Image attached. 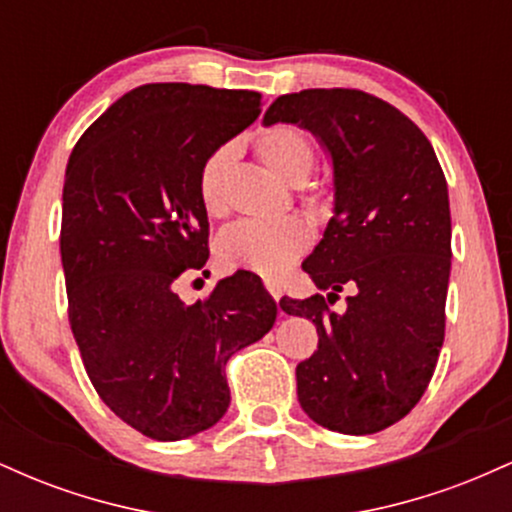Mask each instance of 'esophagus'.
Listing matches in <instances>:
<instances>
[{
    "mask_svg": "<svg viewBox=\"0 0 512 512\" xmlns=\"http://www.w3.org/2000/svg\"><path fill=\"white\" fill-rule=\"evenodd\" d=\"M264 286H267V291L269 293H272V298H274V301H279V298H281V286L279 284H276V281H264Z\"/></svg>",
    "mask_w": 512,
    "mask_h": 512,
    "instance_id": "obj_1",
    "label": "esophagus"
}]
</instances>
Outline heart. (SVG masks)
Here are the masks:
<instances>
[{"instance_id": "b5f03b06", "label": "heart", "mask_w": 512, "mask_h": 512, "mask_svg": "<svg viewBox=\"0 0 512 512\" xmlns=\"http://www.w3.org/2000/svg\"><path fill=\"white\" fill-rule=\"evenodd\" d=\"M257 156L272 173L291 185H303L315 168V146L298 127L279 125L257 137ZM236 149L219 146L199 168V202L209 216L226 211V178ZM310 243L308 226L301 219L272 223L245 221L223 231L216 240V257L226 269H250L262 276H279L303 255Z\"/></svg>"}]
</instances>
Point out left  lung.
Masks as SVG:
<instances>
[{"label":"left lung","mask_w":512,"mask_h":512,"mask_svg":"<svg viewBox=\"0 0 512 512\" xmlns=\"http://www.w3.org/2000/svg\"><path fill=\"white\" fill-rule=\"evenodd\" d=\"M313 132L332 161L334 209L303 269L327 298H281L315 322L317 351L296 366L315 424L368 436L416 407L445 337L450 281L448 182L426 134L395 105L356 88H305L262 125ZM346 285L344 314L326 305Z\"/></svg>","instance_id":"left-lung-1"}]
</instances>
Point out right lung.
Returning <instances> with one entry per match:
<instances>
[{"instance_id": "right-lung-1", "label": "right lung", "mask_w": 512, "mask_h": 512, "mask_svg": "<svg viewBox=\"0 0 512 512\" xmlns=\"http://www.w3.org/2000/svg\"><path fill=\"white\" fill-rule=\"evenodd\" d=\"M257 91L144 84L81 134L62 192L69 325L88 378L125 424L154 440L226 414L228 358L272 330L274 298L236 272L204 301L175 281L209 260L199 168L260 115Z\"/></svg>"}]
</instances>
